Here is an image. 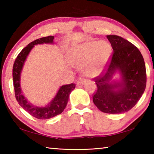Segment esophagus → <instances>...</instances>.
<instances>
[{"label": "esophagus", "instance_id": "obj_1", "mask_svg": "<svg viewBox=\"0 0 154 154\" xmlns=\"http://www.w3.org/2000/svg\"><path fill=\"white\" fill-rule=\"evenodd\" d=\"M85 83V79H83V78H79V79L77 81V85L78 86H79L81 85L84 84Z\"/></svg>", "mask_w": 154, "mask_h": 154}]
</instances>
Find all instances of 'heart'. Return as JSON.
<instances>
[{"mask_svg":"<svg viewBox=\"0 0 154 154\" xmlns=\"http://www.w3.org/2000/svg\"><path fill=\"white\" fill-rule=\"evenodd\" d=\"M112 55V48L106 41H88L78 44L67 51V60L75 66L82 65L86 76L94 77L103 72Z\"/></svg>","mask_w":154,"mask_h":154,"instance_id":"heart-1","label":"heart"}]
</instances>
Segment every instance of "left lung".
Returning a JSON list of instances; mask_svg holds the SVG:
<instances>
[{"label":"left lung","mask_w":154,"mask_h":154,"mask_svg":"<svg viewBox=\"0 0 154 154\" xmlns=\"http://www.w3.org/2000/svg\"><path fill=\"white\" fill-rule=\"evenodd\" d=\"M113 54L106 73L94 78L97 85L93 102L110 114L130 110L144 93L147 82L145 61L137 47L124 38L107 35ZM116 74L119 78L113 79Z\"/></svg>","instance_id":"left-lung-1"}]
</instances>
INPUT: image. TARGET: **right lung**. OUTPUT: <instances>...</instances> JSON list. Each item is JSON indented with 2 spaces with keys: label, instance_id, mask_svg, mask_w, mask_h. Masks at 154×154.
I'll list each match as a JSON object with an SVG mask.
<instances>
[{
  "label": "right lung",
  "instance_id": "add662e5",
  "mask_svg": "<svg viewBox=\"0 0 154 154\" xmlns=\"http://www.w3.org/2000/svg\"><path fill=\"white\" fill-rule=\"evenodd\" d=\"M54 36H48L36 39L22 49L15 59L13 66V81L15 98L22 107L28 113L39 119H47L60 114L66 106L69 95L75 88V83L64 85L60 87L52 100L45 106L34 105L27 100L21 87V73L28 56L35 45L41 44H54Z\"/></svg>",
  "mask_w": 154,
  "mask_h": 154
}]
</instances>
